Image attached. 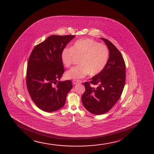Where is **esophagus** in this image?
<instances>
[{"mask_svg": "<svg viewBox=\"0 0 154 154\" xmlns=\"http://www.w3.org/2000/svg\"><path fill=\"white\" fill-rule=\"evenodd\" d=\"M72 82H73V85H75V84H77V83H81L82 81L81 80H73Z\"/></svg>", "mask_w": 154, "mask_h": 154, "instance_id": "34e87169", "label": "esophagus"}]
</instances>
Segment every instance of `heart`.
<instances>
[{
  "mask_svg": "<svg viewBox=\"0 0 154 154\" xmlns=\"http://www.w3.org/2000/svg\"><path fill=\"white\" fill-rule=\"evenodd\" d=\"M81 57L80 66L67 71L66 76L70 79H81L88 75L96 76L103 70L109 56L108 47L96 40L85 38L75 42L72 48H64L61 54L62 63L71 67L75 58Z\"/></svg>",
  "mask_w": 154,
  "mask_h": 154,
  "instance_id": "b5f03b06",
  "label": "heart"
}]
</instances>
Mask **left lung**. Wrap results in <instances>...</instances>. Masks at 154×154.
<instances>
[{
  "label": "left lung",
  "mask_w": 154,
  "mask_h": 154,
  "mask_svg": "<svg viewBox=\"0 0 154 154\" xmlns=\"http://www.w3.org/2000/svg\"><path fill=\"white\" fill-rule=\"evenodd\" d=\"M101 38L109 48V61L100 74L84 83L85 90L81 97L85 108L94 115L106 113L114 106L122 93L126 78L125 64L121 53L111 42ZM91 84L98 87H91Z\"/></svg>",
  "instance_id": "left-lung-1"
}]
</instances>
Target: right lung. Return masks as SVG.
<instances>
[{"label": "right lung", "mask_w": 154, "mask_h": 154, "mask_svg": "<svg viewBox=\"0 0 154 154\" xmlns=\"http://www.w3.org/2000/svg\"><path fill=\"white\" fill-rule=\"evenodd\" d=\"M74 35H52L36 45L28 60L26 83L36 106L46 112L63 107L72 88L71 80L59 81L64 73L61 54Z\"/></svg>", "instance_id": "right-lung-1"}]
</instances>
